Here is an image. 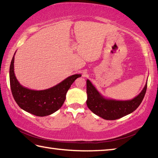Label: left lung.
Segmentation results:
<instances>
[{
    "label": "left lung",
    "mask_w": 158,
    "mask_h": 158,
    "mask_svg": "<svg viewBox=\"0 0 158 158\" xmlns=\"http://www.w3.org/2000/svg\"><path fill=\"white\" fill-rule=\"evenodd\" d=\"M147 89V83L137 97L130 100L106 99L99 93L89 79L86 81L87 100L89 109L95 114L105 120H116L135 111L142 102Z\"/></svg>",
    "instance_id": "8db88e82"
}]
</instances>
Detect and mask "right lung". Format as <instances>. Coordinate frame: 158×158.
I'll list each match as a JSON object with an SVG mask.
<instances>
[{
	"instance_id": "right-lung-1",
	"label": "right lung",
	"mask_w": 158,
	"mask_h": 158,
	"mask_svg": "<svg viewBox=\"0 0 158 158\" xmlns=\"http://www.w3.org/2000/svg\"><path fill=\"white\" fill-rule=\"evenodd\" d=\"M14 61L15 55L10 67V82L13 98L21 109L37 116H49L58 110L63 105L71 85L81 76L73 74L46 90H31L21 85L16 78Z\"/></svg>"
}]
</instances>
